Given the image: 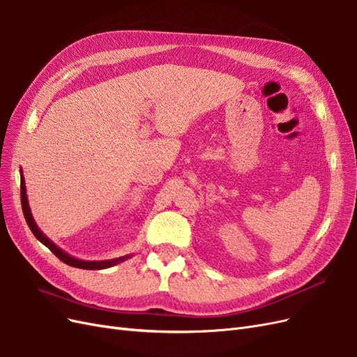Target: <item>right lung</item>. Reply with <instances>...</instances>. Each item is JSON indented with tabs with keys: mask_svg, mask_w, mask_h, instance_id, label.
<instances>
[{
	"mask_svg": "<svg viewBox=\"0 0 357 357\" xmlns=\"http://www.w3.org/2000/svg\"><path fill=\"white\" fill-rule=\"evenodd\" d=\"M20 198H22V210H23V215H24V220H26V223L31 229V231L35 235V238L38 239L41 243H44L45 247L50 250L59 260H61L63 263H66L68 266H72V267H78V268H85V270H102V268H107V267H112L115 264H119L122 261L128 260L130 257L132 255H124V257H118V258H112V260H102V261H85V260H79V258H75L69 255L66 251H63L61 248H59L57 245L48 239L44 233L41 231V229L36 226L35 220L32 217V213H31V208H29V202H28V195H26V186H24V177H23V173L20 171Z\"/></svg>",
	"mask_w": 357,
	"mask_h": 357,
	"instance_id": "obj_1",
	"label": "right lung"
}]
</instances>
